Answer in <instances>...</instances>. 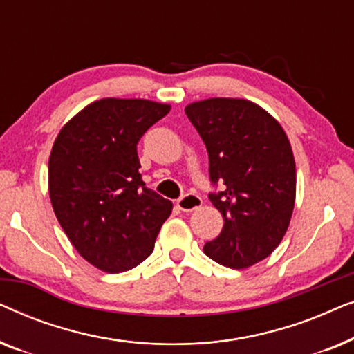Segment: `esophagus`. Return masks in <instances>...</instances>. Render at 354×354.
<instances>
[{
    "mask_svg": "<svg viewBox=\"0 0 354 354\" xmlns=\"http://www.w3.org/2000/svg\"><path fill=\"white\" fill-rule=\"evenodd\" d=\"M201 205H203L201 196L195 195V193H187V195H183L182 198H178V200H177V207L183 212L195 211Z\"/></svg>",
    "mask_w": 354,
    "mask_h": 354,
    "instance_id": "obj_1",
    "label": "esophagus"
}]
</instances>
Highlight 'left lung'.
I'll use <instances>...</instances> for the list:
<instances>
[{
  "instance_id": "8db88e82",
  "label": "left lung",
  "mask_w": 354,
  "mask_h": 354,
  "mask_svg": "<svg viewBox=\"0 0 354 354\" xmlns=\"http://www.w3.org/2000/svg\"><path fill=\"white\" fill-rule=\"evenodd\" d=\"M209 154V178L222 192L209 200L224 217L206 256L246 269L272 253L288 229L297 169L282 125L261 106L240 98H209L185 108Z\"/></svg>"
}]
</instances>
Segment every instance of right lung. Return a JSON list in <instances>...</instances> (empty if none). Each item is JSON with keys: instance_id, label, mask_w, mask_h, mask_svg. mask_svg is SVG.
I'll return each mask as SVG.
<instances>
[{"instance_id": "1", "label": "right lung", "mask_w": 354, "mask_h": 354, "mask_svg": "<svg viewBox=\"0 0 354 354\" xmlns=\"http://www.w3.org/2000/svg\"><path fill=\"white\" fill-rule=\"evenodd\" d=\"M171 106L103 98L75 114L53 145L48 185L53 209L79 254L109 274L153 253L172 203L145 187L137 145Z\"/></svg>"}]
</instances>
